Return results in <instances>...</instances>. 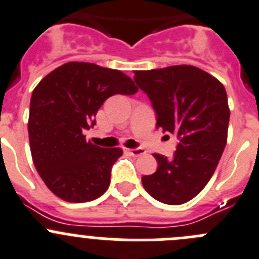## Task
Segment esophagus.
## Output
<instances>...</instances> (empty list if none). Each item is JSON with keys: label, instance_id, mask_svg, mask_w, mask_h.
Returning a JSON list of instances; mask_svg holds the SVG:
<instances>
[{"label": "esophagus", "instance_id": "esophagus-1", "mask_svg": "<svg viewBox=\"0 0 259 259\" xmlns=\"http://www.w3.org/2000/svg\"><path fill=\"white\" fill-rule=\"evenodd\" d=\"M124 151L128 152L131 156H135V157H139L145 154V150L142 149H124Z\"/></svg>", "mask_w": 259, "mask_h": 259}]
</instances>
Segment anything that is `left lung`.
I'll list each match as a JSON object with an SVG mask.
<instances>
[{"label": "left lung", "instance_id": "left-lung-1", "mask_svg": "<svg viewBox=\"0 0 259 259\" xmlns=\"http://www.w3.org/2000/svg\"><path fill=\"white\" fill-rule=\"evenodd\" d=\"M135 82L151 100L156 128L179 139L173 160L154 154L157 169L142 177L144 188L166 205L186 203L205 188L225 149L230 118L225 88L191 65L135 71Z\"/></svg>", "mask_w": 259, "mask_h": 259}]
</instances>
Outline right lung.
<instances>
[{
	"label": "right lung",
	"mask_w": 259,
	"mask_h": 259,
	"mask_svg": "<svg viewBox=\"0 0 259 259\" xmlns=\"http://www.w3.org/2000/svg\"><path fill=\"white\" fill-rule=\"evenodd\" d=\"M137 90L122 71L88 62H67L41 78L31 94L28 132L35 169L52 193L81 203L107 191L123 151L86 141L83 130L95 124L108 98Z\"/></svg>",
	"instance_id": "obj_1"
}]
</instances>
